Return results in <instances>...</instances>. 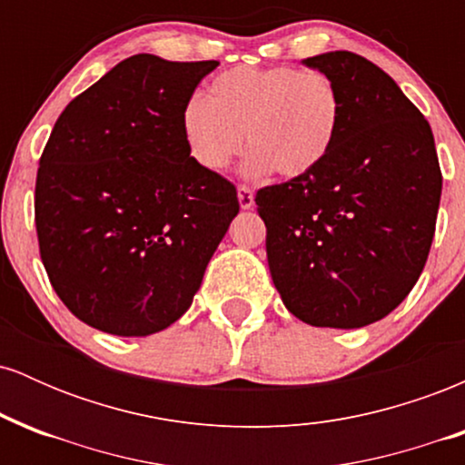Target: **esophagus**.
<instances>
[{"mask_svg":"<svg viewBox=\"0 0 465 465\" xmlns=\"http://www.w3.org/2000/svg\"><path fill=\"white\" fill-rule=\"evenodd\" d=\"M238 203L242 210H251L253 207V190H249L247 185H238Z\"/></svg>","mask_w":465,"mask_h":465,"instance_id":"1","label":"esophagus"}]
</instances>
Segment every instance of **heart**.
<instances>
[{
  "instance_id": "heart-1",
  "label": "heart",
  "mask_w": 465,
  "mask_h": 465,
  "mask_svg": "<svg viewBox=\"0 0 465 465\" xmlns=\"http://www.w3.org/2000/svg\"><path fill=\"white\" fill-rule=\"evenodd\" d=\"M343 100L319 69L233 67L207 84L205 100L192 98L181 111V135L199 168L223 173L251 148L244 177H306L332 153Z\"/></svg>"
}]
</instances>
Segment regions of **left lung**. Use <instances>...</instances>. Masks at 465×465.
Instances as JSON below:
<instances>
[{
	"label": "left lung",
	"mask_w": 465,
	"mask_h": 465,
	"mask_svg": "<svg viewBox=\"0 0 465 465\" xmlns=\"http://www.w3.org/2000/svg\"><path fill=\"white\" fill-rule=\"evenodd\" d=\"M343 100L332 153L255 196L284 306L317 328L354 330L402 303L429 258L441 196L433 131L396 80L351 52L303 58Z\"/></svg>",
	"instance_id": "1"
}]
</instances>
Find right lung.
Instances as JSON below:
<instances>
[{
  "label": "right lung",
  "mask_w": 465,
  "mask_h": 465,
  "mask_svg": "<svg viewBox=\"0 0 465 465\" xmlns=\"http://www.w3.org/2000/svg\"><path fill=\"white\" fill-rule=\"evenodd\" d=\"M216 61L135 54L65 106L39 162L41 260L80 322L148 336L190 308L236 188L192 162L181 111Z\"/></svg>",
  "instance_id": "obj_1"
}]
</instances>
